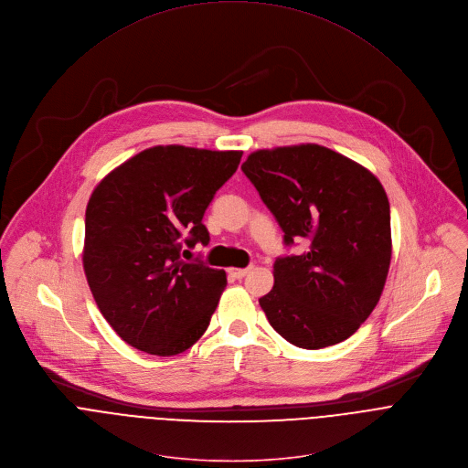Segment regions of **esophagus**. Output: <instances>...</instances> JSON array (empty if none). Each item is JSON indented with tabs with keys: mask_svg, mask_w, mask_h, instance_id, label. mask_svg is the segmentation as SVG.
Instances as JSON below:
<instances>
[{
	"mask_svg": "<svg viewBox=\"0 0 468 468\" xmlns=\"http://www.w3.org/2000/svg\"><path fill=\"white\" fill-rule=\"evenodd\" d=\"M250 268H229V275L235 279H242L244 275H248Z\"/></svg>",
	"mask_w": 468,
	"mask_h": 468,
	"instance_id": "obj_1",
	"label": "esophagus"
}]
</instances>
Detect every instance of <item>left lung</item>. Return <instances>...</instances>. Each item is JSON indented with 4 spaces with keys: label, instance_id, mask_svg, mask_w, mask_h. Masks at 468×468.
I'll use <instances>...</instances> for the list:
<instances>
[{
    "label": "left lung",
    "instance_id": "obj_1",
    "mask_svg": "<svg viewBox=\"0 0 468 468\" xmlns=\"http://www.w3.org/2000/svg\"><path fill=\"white\" fill-rule=\"evenodd\" d=\"M242 173L284 244H306L273 264V288L259 299L270 325L301 349L347 340L373 313L389 271L391 218L382 184L314 143L251 152Z\"/></svg>",
    "mask_w": 468,
    "mask_h": 468
}]
</instances>
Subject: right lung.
<instances>
[{"mask_svg":"<svg viewBox=\"0 0 468 468\" xmlns=\"http://www.w3.org/2000/svg\"><path fill=\"white\" fill-rule=\"evenodd\" d=\"M240 158V150L152 146L91 193L84 273L101 314L128 346L175 356L206 333L226 271L184 261L181 250L209 242L204 213Z\"/></svg>","mask_w":468,"mask_h":468,"instance_id":"obj_1","label":"right lung"}]
</instances>
